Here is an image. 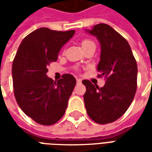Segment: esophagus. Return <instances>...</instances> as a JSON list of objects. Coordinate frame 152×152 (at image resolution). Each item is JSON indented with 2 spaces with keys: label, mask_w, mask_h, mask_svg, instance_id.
<instances>
[{
  "label": "esophagus",
  "mask_w": 152,
  "mask_h": 152,
  "mask_svg": "<svg viewBox=\"0 0 152 152\" xmlns=\"http://www.w3.org/2000/svg\"><path fill=\"white\" fill-rule=\"evenodd\" d=\"M81 81H82L81 79H79V78H77V79H76V82H77V84H80Z\"/></svg>",
  "instance_id": "1"
}]
</instances>
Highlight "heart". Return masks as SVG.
Here are the masks:
<instances>
[{
  "mask_svg": "<svg viewBox=\"0 0 152 152\" xmlns=\"http://www.w3.org/2000/svg\"><path fill=\"white\" fill-rule=\"evenodd\" d=\"M81 45H82L83 48H85V47L89 46V45H94V43L93 42L92 40H84L82 41Z\"/></svg>",
  "mask_w": 152,
  "mask_h": 152,
  "instance_id": "1",
  "label": "heart"
}]
</instances>
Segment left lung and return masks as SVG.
I'll list each match as a JSON object with an SVG mask.
<instances>
[{"instance_id": "left-lung-1", "label": "left lung", "mask_w": 152, "mask_h": 152, "mask_svg": "<svg viewBox=\"0 0 152 152\" xmlns=\"http://www.w3.org/2000/svg\"><path fill=\"white\" fill-rule=\"evenodd\" d=\"M86 31L100 42L98 76L106 80L101 88L88 80L82 81L86 87V112L96 123L108 124L121 117L134 100L137 90V62L127 40L109 25L99 23Z\"/></svg>"}]
</instances>
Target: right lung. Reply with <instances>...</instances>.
Segmentation results:
<instances>
[{
	"instance_id": "1",
	"label": "right lung",
	"mask_w": 152,
	"mask_h": 152,
	"mask_svg": "<svg viewBox=\"0 0 152 152\" xmlns=\"http://www.w3.org/2000/svg\"><path fill=\"white\" fill-rule=\"evenodd\" d=\"M74 30L53 31L40 28L22 40L12 64L14 94L22 111L42 125L55 124L66 112L76 80L71 74L53 81L47 67L58 59L61 48Z\"/></svg>"
}]
</instances>
